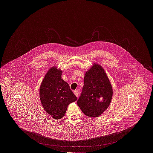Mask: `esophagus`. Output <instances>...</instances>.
I'll list each match as a JSON object with an SVG mask.
<instances>
[{
	"mask_svg": "<svg viewBox=\"0 0 153 153\" xmlns=\"http://www.w3.org/2000/svg\"><path fill=\"white\" fill-rule=\"evenodd\" d=\"M73 92H74V95L76 96V97H79V92H78L77 90H74Z\"/></svg>",
	"mask_w": 153,
	"mask_h": 153,
	"instance_id": "1",
	"label": "esophagus"
}]
</instances>
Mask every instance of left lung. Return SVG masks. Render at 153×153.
Returning a JSON list of instances; mask_svg holds the SVG:
<instances>
[{"instance_id":"8db88e82","label":"left lung","mask_w":153,"mask_h":153,"mask_svg":"<svg viewBox=\"0 0 153 153\" xmlns=\"http://www.w3.org/2000/svg\"><path fill=\"white\" fill-rule=\"evenodd\" d=\"M84 80L77 105L85 115L98 117L111 103L113 94L111 84L103 68L96 64L86 72Z\"/></svg>"}]
</instances>
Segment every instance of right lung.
<instances>
[{
  "label": "right lung",
  "mask_w": 153,
  "mask_h": 153,
  "mask_svg": "<svg viewBox=\"0 0 153 153\" xmlns=\"http://www.w3.org/2000/svg\"><path fill=\"white\" fill-rule=\"evenodd\" d=\"M61 70L53 66L46 74L39 89L44 109L56 119L64 117L68 105L77 100L69 84L61 79Z\"/></svg>",
  "instance_id": "right-lung-1"
}]
</instances>
